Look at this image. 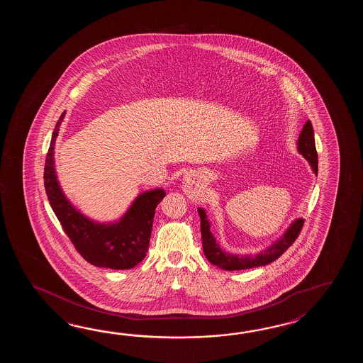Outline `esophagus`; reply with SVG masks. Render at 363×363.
<instances>
[{
    "instance_id": "esophagus-1",
    "label": "esophagus",
    "mask_w": 363,
    "mask_h": 363,
    "mask_svg": "<svg viewBox=\"0 0 363 363\" xmlns=\"http://www.w3.org/2000/svg\"><path fill=\"white\" fill-rule=\"evenodd\" d=\"M185 194L192 199V200H199L203 197V183L194 174H186L183 179V185H182Z\"/></svg>"
}]
</instances>
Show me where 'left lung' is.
Returning a JSON list of instances; mask_svg holds the SVG:
<instances>
[{"label":"left lung","instance_id":"obj_1","mask_svg":"<svg viewBox=\"0 0 363 363\" xmlns=\"http://www.w3.org/2000/svg\"><path fill=\"white\" fill-rule=\"evenodd\" d=\"M297 150L300 155L306 158L311 170L318 175V155H316L314 130L310 121L303 124V128L297 140ZM199 214L201 218V236H202L203 255L208 258V262L213 263L219 269L227 271L247 270V269L266 266L269 263L274 262L294 244V240L297 239V236L300 235L303 225V219L297 218L277 241H274L270 247L261 250L259 253L255 255H232L230 252L223 250L216 242V238L210 231V222L206 216V211L200 208Z\"/></svg>","mask_w":363,"mask_h":363}]
</instances>
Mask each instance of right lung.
<instances>
[{
    "instance_id": "add662e5",
    "label": "right lung",
    "mask_w": 363,
    "mask_h": 363,
    "mask_svg": "<svg viewBox=\"0 0 363 363\" xmlns=\"http://www.w3.org/2000/svg\"><path fill=\"white\" fill-rule=\"evenodd\" d=\"M65 114L55 124L45 160L44 185L49 203L86 262L111 270H130L147 255L155 208L166 193L161 188L140 193L124 216L113 223H99L82 214L65 196L55 174V139Z\"/></svg>"
}]
</instances>
